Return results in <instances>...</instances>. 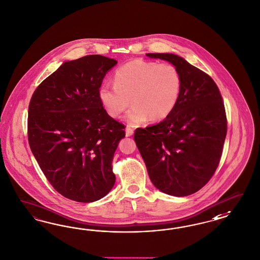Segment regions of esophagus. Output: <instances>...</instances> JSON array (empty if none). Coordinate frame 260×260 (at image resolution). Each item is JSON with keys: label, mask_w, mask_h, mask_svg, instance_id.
Masks as SVG:
<instances>
[{"label": "esophagus", "mask_w": 260, "mask_h": 260, "mask_svg": "<svg viewBox=\"0 0 260 260\" xmlns=\"http://www.w3.org/2000/svg\"><path fill=\"white\" fill-rule=\"evenodd\" d=\"M125 133L127 137H130V136H132L133 133H134V129L131 128V127H129V126H127V127H126Z\"/></svg>", "instance_id": "34e87169"}]
</instances>
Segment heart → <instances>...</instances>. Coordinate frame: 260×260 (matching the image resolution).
<instances>
[{
	"label": "heart",
	"instance_id": "b5f03b06",
	"mask_svg": "<svg viewBox=\"0 0 260 260\" xmlns=\"http://www.w3.org/2000/svg\"><path fill=\"white\" fill-rule=\"evenodd\" d=\"M115 84H104L100 100L112 117H119L132 101L126 121L132 126L142 124L151 117H168L180 99L183 80L180 71L170 63H157L136 59L117 69Z\"/></svg>",
	"mask_w": 260,
	"mask_h": 260
}]
</instances>
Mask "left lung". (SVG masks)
Here are the masks:
<instances>
[{
    "label": "left lung",
    "mask_w": 260,
    "mask_h": 260,
    "mask_svg": "<svg viewBox=\"0 0 260 260\" xmlns=\"http://www.w3.org/2000/svg\"><path fill=\"white\" fill-rule=\"evenodd\" d=\"M178 68L183 86L175 109L156 125L136 129L134 140L151 182L162 192L187 196L213 176L226 139V111L214 80L172 53H147Z\"/></svg>",
    "instance_id": "8db88e82"
}]
</instances>
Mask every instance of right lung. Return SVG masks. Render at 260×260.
<instances>
[{
    "mask_svg": "<svg viewBox=\"0 0 260 260\" xmlns=\"http://www.w3.org/2000/svg\"><path fill=\"white\" fill-rule=\"evenodd\" d=\"M117 63L100 54L65 62L30 99L29 147L53 188L73 201H98L116 182L112 161L125 125L107 114L99 92Z\"/></svg>",
    "mask_w": 260,
    "mask_h": 260,
    "instance_id": "right-lung-1",
    "label": "right lung"
}]
</instances>
